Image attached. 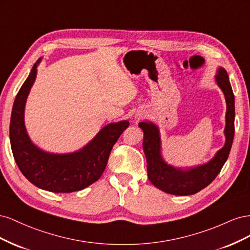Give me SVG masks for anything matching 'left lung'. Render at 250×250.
<instances>
[{
	"label": "left lung",
	"instance_id": "obj_1",
	"mask_svg": "<svg viewBox=\"0 0 250 250\" xmlns=\"http://www.w3.org/2000/svg\"><path fill=\"white\" fill-rule=\"evenodd\" d=\"M216 81L223 90L228 106L224 130L226 142L224 147L208 164L187 171L171 167L161 156V139L157 127L152 123L139 124L144 131L143 148L147 158L148 178L153 186L166 193L180 196L196 194L217 177L228 160L234 134V96L229 75L223 67L218 70Z\"/></svg>",
	"mask_w": 250,
	"mask_h": 250
}]
</instances>
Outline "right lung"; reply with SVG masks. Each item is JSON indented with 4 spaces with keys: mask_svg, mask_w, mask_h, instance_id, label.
Returning a JSON list of instances; mask_svg holds the SVG:
<instances>
[{
    "mask_svg": "<svg viewBox=\"0 0 250 250\" xmlns=\"http://www.w3.org/2000/svg\"><path fill=\"white\" fill-rule=\"evenodd\" d=\"M41 59L33 65L13 103L9 128L13 157L24 176L37 188L53 193L80 191L101 177L113 145L129 122L122 121L105 126L93 141L75 153L51 154L35 147L26 131L24 110Z\"/></svg>",
    "mask_w": 250,
    "mask_h": 250,
    "instance_id": "obj_1",
    "label": "right lung"
}]
</instances>
